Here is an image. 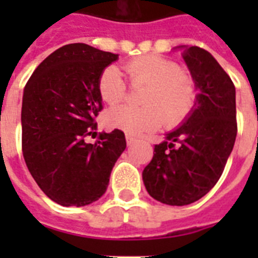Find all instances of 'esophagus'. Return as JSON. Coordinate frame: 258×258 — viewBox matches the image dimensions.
<instances>
[{"mask_svg":"<svg viewBox=\"0 0 258 258\" xmlns=\"http://www.w3.org/2000/svg\"><path fill=\"white\" fill-rule=\"evenodd\" d=\"M125 141H127V145L131 146L133 143H135V142H137V138L133 137V135H130V134H125Z\"/></svg>","mask_w":258,"mask_h":258,"instance_id":"obj_1","label":"esophagus"}]
</instances>
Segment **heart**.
Wrapping results in <instances>:
<instances>
[{"instance_id": "b5f03b06", "label": "heart", "mask_w": 258, "mask_h": 258, "mask_svg": "<svg viewBox=\"0 0 258 258\" xmlns=\"http://www.w3.org/2000/svg\"><path fill=\"white\" fill-rule=\"evenodd\" d=\"M123 70L134 87L146 86L141 96L145 105L112 107L104 115L107 127L135 135L157 130L163 121L167 127L178 125L192 112L197 86L176 61L158 54H145L125 62ZM97 88L101 99L111 105L127 95L123 75L113 66L101 72Z\"/></svg>"}]
</instances>
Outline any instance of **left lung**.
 Wrapping results in <instances>:
<instances>
[{
	"mask_svg": "<svg viewBox=\"0 0 258 258\" xmlns=\"http://www.w3.org/2000/svg\"><path fill=\"white\" fill-rule=\"evenodd\" d=\"M200 93L190 116L155 145L143 170L154 200L171 206L196 202L208 194L224 172L236 142V88L222 67L200 46L183 52Z\"/></svg>",
	"mask_w": 258,
	"mask_h": 258,
	"instance_id": "8db88e82",
	"label": "left lung"
}]
</instances>
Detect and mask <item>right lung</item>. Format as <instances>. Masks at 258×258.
Returning <instances> with one entry per match:
<instances>
[{"mask_svg":"<svg viewBox=\"0 0 258 258\" xmlns=\"http://www.w3.org/2000/svg\"><path fill=\"white\" fill-rule=\"evenodd\" d=\"M119 54L68 44L34 70L22 96V155L46 197L61 206H86L107 190L125 149L124 133H101L92 145L103 104L97 83Z\"/></svg>","mask_w":258,"mask_h":258,"instance_id":"right-lung-1","label":"right lung"}]
</instances>
